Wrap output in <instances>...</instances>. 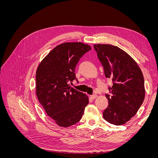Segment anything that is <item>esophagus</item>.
<instances>
[{"label":"esophagus","mask_w":158,"mask_h":158,"mask_svg":"<svg viewBox=\"0 0 158 158\" xmlns=\"http://www.w3.org/2000/svg\"><path fill=\"white\" fill-rule=\"evenodd\" d=\"M90 98H92V99H94L97 98V95L96 94H94V95H90Z\"/></svg>","instance_id":"esophagus-1"}]
</instances>
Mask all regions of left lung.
<instances>
[{
    "label": "left lung",
    "instance_id": "8db88e82",
    "mask_svg": "<svg viewBox=\"0 0 158 158\" xmlns=\"http://www.w3.org/2000/svg\"><path fill=\"white\" fill-rule=\"evenodd\" d=\"M106 77L113 81L106 94L108 107L104 110L105 120L114 125H125L135 115L145 97L144 80L136 62L117 46L94 45Z\"/></svg>",
    "mask_w": 158,
    "mask_h": 158
}]
</instances>
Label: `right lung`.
<instances>
[{"label": "right lung", "instance_id": "right-lung-1", "mask_svg": "<svg viewBox=\"0 0 158 158\" xmlns=\"http://www.w3.org/2000/svg\"><path fill=\"white\" fill-rule=\"evenodd\" d=\"M92 47L82 42H67L51 50L36 70V95L47 115L57 125L69 127L80 121L89 103L85 94L70 86L80 59Z\"/></svg>", "mask_w": 158, "mask_h": 158}]
</instances>
